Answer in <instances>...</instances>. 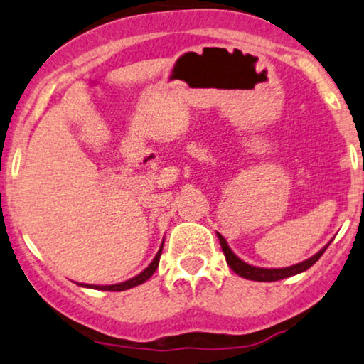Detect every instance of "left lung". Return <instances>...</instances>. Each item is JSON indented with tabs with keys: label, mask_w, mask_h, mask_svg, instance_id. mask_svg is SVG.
Returning a JSON list of instances; mask_svg holds the SVG:
<instances>
[{
	"label": "left lung",
	"mask_w": 364,
	"mask_h": 364,
	"mask_svg": "<svg viewBox=\"0 0 364 364\" xmlns=\"http://www.w3.org/2000/svg\"><path fill=\"white\" fill-rule=\"evenodd\" d=\"M216 235H218V240H220L221 250L226 256V263L230 264V268L235 271L236 274H240L241 278H246L251 281H278V279L289 278V276H294L298 273H303V271L311 268V266L316 263L319 258H321V255L326 251V248L329 246V243H328L324 248L319 250L316 255L311 256V258L304 259L303 263L288 266V268H258V266H251L248 263H245L243 259H240L238 256L232 253L231 248L226 243V240L223 238L220 232H216Z\"/></svg>",
	"instance_id": "8db88e82"
}]
</instances>
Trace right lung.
Here are the masks:
<instances>
[{"label":"right lung","mask_w":364,"mask_h":364,"mask_svg":"<svg viewBox=\"0 0 364 364\" xmlns=\"http://www.w3.org/2000/svg\"><path fill=\"white\" fill-rule=\"evenodd\" d=\"M161 251H163V245L156 253V256H154V259L151 261V263H149L148 268L143 269L141 273H139L138 276H134V278H132V279L123 281V283H118V284H106V287H100V284H83V283H81V287L91 288V289H103V291H124V289L138 287V284H141L146 279L151 278L154 271H156L158 264H159V256H161Z\"/></svg>","instance_id":"right-lung-1"}]
</instances>
